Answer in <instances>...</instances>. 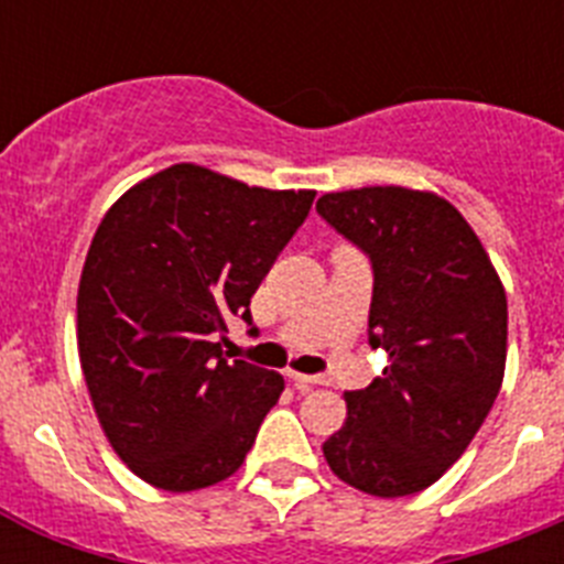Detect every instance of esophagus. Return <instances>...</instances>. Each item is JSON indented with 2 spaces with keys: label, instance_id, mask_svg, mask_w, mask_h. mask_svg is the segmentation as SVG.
<instances>
[{
  "label": "esophagus",
  "instance_id": "1",
  "mask_svg": "<svg viewBox=\"0 0 564 564\" xmlns=\"http://www.w3.org/2000/svg\"><path fill=\"white\" fill-rule=\"evenodd\" d=\"M288 378L293 381V387H296L299 392H307L313 387V383H318L316 376H305V372H288Z\"/></svg>",
  "mask_w": 564,
  "mask_h": 564
}]
</instances>
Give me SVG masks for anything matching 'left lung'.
<instances>
[{
	"mask_svg": "<svg viewBox=\"0 0 564 564\" xmlns=\"http://www.w3.org/2000/svg\"><path fill=\"white\" fill-rule=\"evenodd\" d=\"M316 212L370 257V344L390 367L344 392L347 421L322 446L364 495L423 491L466 452L500 392L508 302L463 214L432 192L367 186Z\"/></svg>",
	"mask_w": 564,
	"mask_h": 564,
	"instance_id": "obj_1",
	"label": "left lung"
}]
</instances>
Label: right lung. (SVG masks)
I'll return each mask as SVG.
<instances>
[{
    "instance_id": "add662e5",
    "label": "right lung",
    "mask_w": 564,
    "mask_h": 564,
    "mask_svg": "<svg viewBox=\"0 0 564 564\" xmlns=\"http://www.w3.org/2000/svg\"><path fill=\"white\" fill-rule=\"evenodd\" d=\"M316 192L174 163L104 214L78 285V358L104 435L134 475L197 491L242 466L285 381L228 361V318L305 223Z\"/></svg>"
}]
</instances>
